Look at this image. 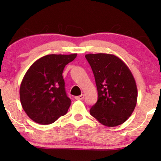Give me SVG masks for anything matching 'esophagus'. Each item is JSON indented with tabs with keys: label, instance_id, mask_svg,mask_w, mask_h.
<instances>
[{
	"label": "esophagus",
	"instance_id": "34e87169",
	"mask_svg": "<svg viewBox=\"0 0 161 161\" xmlns=\"http://www.w3.org/2000/svg\"><path fill=\"white\" fill-rule=\"evenodd\" d=\"M84 98V95H81L79 96H76V97H75V99L77 100V101H80V100H82Z\"/></svg>",
	"mask_w": 161,
	"mask_h": 161
}]
</instances>
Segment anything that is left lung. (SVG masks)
Segmentation results:
<instances>
[{
  "label": "left lung",
  "mask_w": 161,
  "mask_h": 161,
  "mask_svg": "<svg viewBox=\"0 0 161 161\" xmlns=\"http://www.w3.org/2000/svg\"><path fill=\"white\" fill-rule=\"evenodd\" d=\"M86 58L95 75L98 95L90 114L106 126L123 124L137 103V86L132 72L114 54L88 53Z\"/></svg>",
  "instance_id": "1"
}]
</instances>
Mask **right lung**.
Instances as JSON below:
<instances>
[{
  "label": "right lung",
  "mask_w": 161,
  "mask_h": 161,
  "mask_svg": "<svg viewBox=\"0 0 161 161\" xmlns=\"http://www.w3.org/2000/svg\"><path fill=\"white\" fill-rule=\"evenodd\" d=\"M72 54H49L41 57L29 67L19 88L20 102L32 120L51 124L67 113L71 100L65 91L63 71L76 57Z\"/></svg>",
  "instance_id": "obj_1"
}]
</instances>
